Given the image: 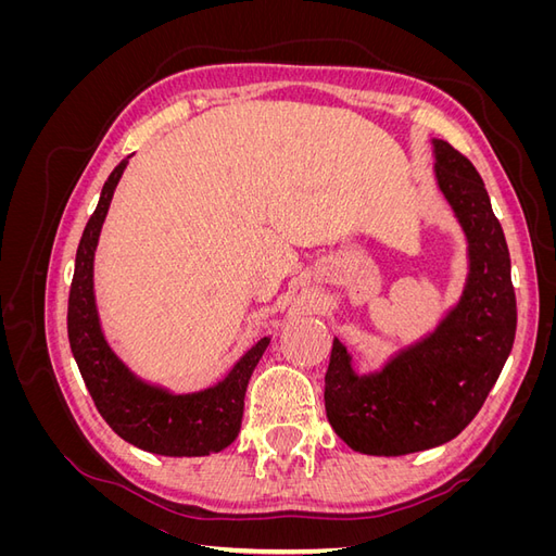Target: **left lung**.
<instances>
[{
	"label": "left lung",
	"instance_id": "obj_1",
	"mask_svg": "<svg viewBox=\"0 0 556 556\" xmlns=\"http://www.w3.org/2000/svg\"><path fill=\"white\" fill-rule=\"evenodd\" d=\"M435 180L468 241L459 304L422 341L399 350L380 371L359 376L333 339L325 408L341 439L364 454L399 457L443 445L478 415L506 364L517 327L510 252L476 166L433 139Z\"/></svg>",
	"mask_w": 556,
	"mask_h": 556
}]
</instances>
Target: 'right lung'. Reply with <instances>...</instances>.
<instances>
[{"mask_svg":"<svg viewBox=\"0 0 556 556\" xmlns=\"http://www.w3.org/2000/svg\"><path fill=\"white\" fill-rule=\"evenodd\" d=\"M127 160L117 164L104 182L102 197L83 229L76 250L70 311H66L70 345L99 415L123 441L164 457H204L225 450L239 435L248 380L271 339L264 336L252 345L231 366L225 380L192 394H174L164 387L143 382L117 359L99 325L92 266L99 231Z\"/></svg>","mask_w":556,"mask_h":556,"instance_id":"right-lung-1","label":"right lung"}]
</instances>
